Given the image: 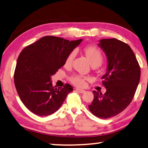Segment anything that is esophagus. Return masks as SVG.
I'll list each match as a JSON object with an SVG mask.
<instances>
[{"label": "esophagus", "mask_w": 148, "mask_h": 148, "mask_svg": "<svg viewBox=\"0 0 148 148\" xmlns=\"http://www.w3.org/2000/svg\"><path fill=\"white\" fill-rule=\"evenodd\" d=\"M76 90L77 92H80V93H84V92H86V90H83V89H79V88H76Z\"/></svg>", "instance_id": "1"}]
</instances>
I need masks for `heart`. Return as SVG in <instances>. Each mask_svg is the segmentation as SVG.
<instances>
[{
	"mask_svg": "<svg viewBox=\"0 0 148 148\" xmlns=\"http://www.w3.org/2000/svg\"><path fill=\"white\" fill-rule=\"evenodd\" d=\"M84 52L86 56L90 59L91 64L93 67H98L102 64L103 62V54L100 48L94 45L88 46L84 48ZM77 50L73 49L71 50L67 55L65 59L64 64L66 66H70L72 64L75 57L76 56ZM87 76H82L79 74L72 75L69 78L70 81L74 85L79 87H82L85 85L86 81L88 80Z\"/></svg>",
	"mask_w": 148,
	"mask_h": 148,
	"instance_id": "b5f03b06",
	"label": "heart"
}]
</instances>
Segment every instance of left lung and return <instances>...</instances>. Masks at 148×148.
<instances>
[{
    "instance_id": "1",
    "label": "left lung",
    "mask_w": 148,
    "mask_h": 148,
    "mask_svg": "<svg viewBox=\"0 0 148 148\" xmlns=\"http://www.w3.org/2000/svg\"><path fill=\"white\" fill-rule=\"evenodd\" d=\"M98 45L107 56L108 65L102 76L104 94L93 91L94 100L88 106L98 118L106 119L123 111L133 100L140 79L141 70L133 50L116 38L102 39Z\"/></svg>"
}]
</instances>
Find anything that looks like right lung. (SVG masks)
I'll return each mask as SVG.
<instances>
[{"mask_svg":"<svg viewBox=\"0 0 148 148\" xmlns=\"http://www.w3.org/2000/svg\"><path fill=\"white\" fill-rule=\"evenodd\" d=\"M82 40L46 36L20 53L14 82L21 101L32 113L40 116L54 113L73 90L69 84L63 88L52 86L50 76L64 65L68 53Z\"/></svg>","mask_w":148,"mask_h":148,"instance_id":"right-lung-1","label":"right lung"}]
</instances>
